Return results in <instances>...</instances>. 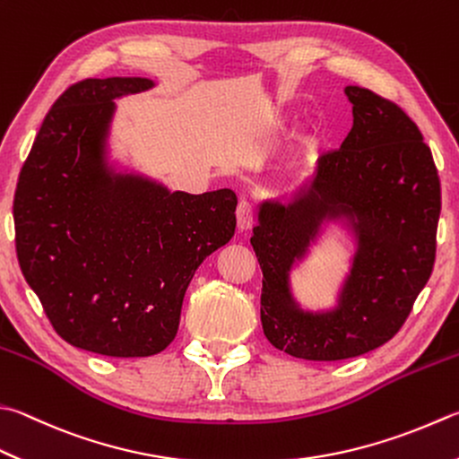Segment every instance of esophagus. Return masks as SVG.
Returning <instances> with one entry per match:
<instances>
[{
    "mask_svg": "<svg viewBox=\"0 0 459 459\" xmlns=\"http://www.w3.org/2000/svg\"><path fill=\"white\" fill-rule=\"evenodd\" d=\"M236 215H238V228H239L241 231H247L249 228L254 226V210H252V205H249V202L241 200V202L238 204Z\"/></svg>",
    "mask_w": 459,
    "mask_h": 459,
    "instance_id": "esophagus-1",
    "label": "esophagus"
}]
</instances>
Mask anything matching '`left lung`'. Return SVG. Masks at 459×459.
I'll return each instance as SVG.
<instances>
[{"instance_id": "left-lung-1", "label": "left lung", "mask_w": 459, "mask_h": 459, "mask_svg": "<svg viewBox=\"0 0 459 459\" xmlns=\"http://www.w3.org/2000/svg\"><path fill=\"white\" fill-rule=\"evenodd\" d=\"M353 126L340 150L317 158L306 186L288 204L257 205L252 246L264 273L262 327L273 348L293 358L337 361L379 348L400 332L436 262L442 189L418 126L358 85L343 90ZM354 239L351 270L336 304L301 308L290 272L324 225Z\"/></svg>"}]
</instances>
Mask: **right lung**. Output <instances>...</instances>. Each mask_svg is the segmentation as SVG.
<instances>
[{"mask_svg":"<svg viewBox=\"0 0 459 459\" xmlns=\"http://www.w3.org/2000/svg\"><path fill=\"white\" fill-rule=\"evenodd\" d=\"M148 77L83 80L48 111L13 197L15 249L54 330L75 348L145 358L174 342L197 267L236 231L231 189L171 192L109 161L116 100Z\"/></svg>","mask_w":459,"mask_h":459,"instance_id":"obj_1","label":"right lung"}]
</instances>
